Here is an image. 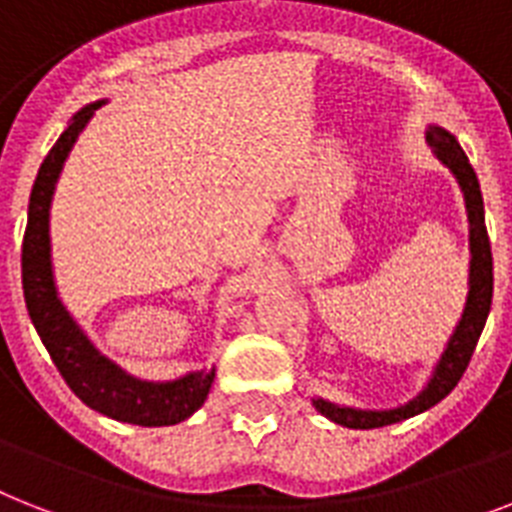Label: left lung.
Listing matches in <instances>:
<instances>
[{
	"mask_svg": "<svg viewBox=\"0 0 512 512\" xmlns=\"http://www.w3.org/2000/svg\"><path fill=\"white\" fill-rule=\"evenodd\" d=\"M431 152L436 160L450 168V173L458 178L460 191L465 199V213H468V244H471V268H468V299H465L463 315H460L458 326L452 331L450 342L444 347L442 357L436 360L434 373H431L429 384L423 386L421 392L415 394L413 400L400 407H389V410H360V407H344L334 402L315 397L313 405L328 421L347 426V429H378V426H392L405 418L423 413L442 402L447 394L458 386L463 378L465 368L471 363V355L476 350L484 323L489 318V307H492L494 292V273H492V247H489V236H486L484 223V199H481L479 178L473 173L471 162L465 157L463 147L458 139L444 131L442 126H429L426 131Z\"/></svg>",
	"mask_w": 512,
	"mask_h": 512,
	"instance_id": "8db88e82",
	"label": "left lung"
}]
</instances>
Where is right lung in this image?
Masks as SVG:
<instances>
[{"label":"right lung","instance_id":"obj_1","mask_svg":"<svg viewBox=\"0 0 512 512\" xmlns=\"http://www.w3.org/2000/svg\"><path fill=\"white\" fill-rule=\"evenodd\" d=\"M105 102L107 99H97L73 115L57 144L44 157L39 176L33 181L26 236H23V297L52 363L83 405L107 418L134 423V426H176L205 405L215 368L191 371L173 381H147L131 376L112 363L110 357L102 355L89 336L83 334L76 318L62 305L54 284L52 239H49V207H52L54 186L76 139L94 118V110H99Z\"/></svg>","mask_w":512,"mask_h":512}]
</instances>
